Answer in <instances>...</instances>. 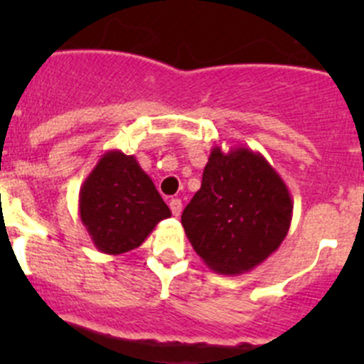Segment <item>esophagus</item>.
Wrapping results in <instances>:
<instances>
[{"instance_id": "esophagus-1", "label": "esophagus", "mask_w": 364, "mask_h": 364, "mask_svg": "<svg viewBox=\"0 0 364 364\" xmlns=\"http://www.w3.org/2000/svg\"><path fill=\"white\" fill-rule=\"evenodd\" d=\"M168 208H171L172 215L179 216V215H181L183 204H181V200H179V199H171V203H168Z\"/></svg>"}]
</instances>
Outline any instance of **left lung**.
I'll use <instances>...</instances> for the list:
<instances>
[{
    "label": "left lung",
    "instance_id": "obj_1",
    "mask_svg": "<svg viewBox=\"0 0 364 364\" xmlns=\"http://www.w3.org/2000/svg\"><path fill=\"white\" fill-rule=\"evenodd\" d=\"M292 208L287 185L259 151L236 146L225 153L215 146L181 223L209 269L241 274L278 250Z\"/></svg>",
    "mask_w": 364,
    "mask_h": 364
}]
</instances>
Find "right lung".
Wrapping results in <instances>:
<instances>
[{
  "label": "right lung",
  "instance_id": "add662e5",
  "mask_svg": "<svg viewBox=\"0 0 364 364\" xmlns=\"http://www.w3.org/2000/svg\"><path fill=\"white\" fill-rule=\"evenodd\" d=\"M79 215L97 250L119 255L141 247L171 209L137 159L111 149L80 186Z\"/></svg>",
  "mask_w": 364,
  "mask_h": 364
}]
</instances>
